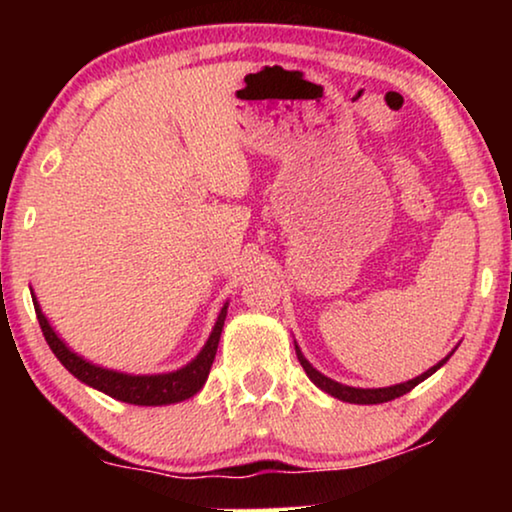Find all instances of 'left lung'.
Wrapping results in <instances>:
<instances>
[{"label":"left lung","mask_w":512,"mask_h":512,"mask_svg":"<svg viewBox=\"0 0 512 512\" xmlns=\"http://www.w3.org/2000/svg\"><path fill=\"white\" fill-rule=\"evenodd\" d=\"M296 354H298V361L300 366L305 368V373L310 380L317 384V387L321 391H326V394H331L333 398H340V401L345 403H359V405H375V403H387V401H394V398L408 394V391H412L417 387L419 382H424L426 377H431L436 370L443 366V363H447V359L450 356H445L443 361H438L436 366L426 370V373H422L419 377H415V380H408V382H401V384H394V387H382V389H356V387H347V384H340L331 380V377L321 375L317 368H312V363L305 359L303 352H300L298 345H296Z\"/></svg>","instance_id":"obj_1"}]
</instances>
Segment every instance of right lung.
I'll return each mask as SVG.
<instances>
[{
    "instance_id": "right-lung-1",
    "label": "right lung",
    "mask_w": 512,
    "mask_h": 512,
    "mask_svg": "<svg viewBox=\"0 0 512 512\" xmlns=\"http://www.w3.org/2000/svg\"><path fill=\"white\" fill-rule=\"evenodd\" d=\"M32 300H34V312H37L41 333H44L48 347L53 349V354L58 356L62 366H65L76 380L88 384V387L102 391V394L116 398V401L132 403V405H170V403L186 401V398L198 394L202 384L207 382L209 370H212L216 347H219V340H221L223 321H226V312H228V303H226L221 307V314L219 319H216L214 331L205 342V347H202L200 354L195 356L191 363H186L184 368L174 370V373H163V375H128V373H118V370L95 366V363L86 361L83 356L74 354L72 349L58 338V333L53 331L51 324H48V319L44 317V312H41L37 298Z\"/></svg>"
}]
</instances>
